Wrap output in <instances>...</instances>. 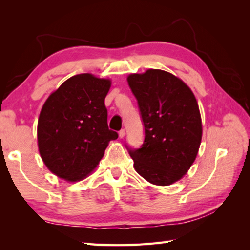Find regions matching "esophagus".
<instances>
[{"label": "esophagus", "instance_id": "obj_1", "mask_svg": "<svg viewBox=\"0 0 250 250\" xmlns=\"http://www.w3.org/2000/svg\"><path fill=\"white\" fill-rule=\"evenodd\" d=\"M119 137L120 139H122V137H125V129H121L120 131H119Z\"/></svg>", "mask_w": 250, "mask_h": 250}]
</instances>
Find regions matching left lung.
I'll return each instance as SVG.
<instances>
[{
    "mask_svg": "<svg viewBox=\"0 0 250 250\" xmlns=\"http://www.w3.org/2000/svg\"><path fill=\"white\" fill-rule=\"evenodd\" d=\"M128 83L145 130L140 148L125 144L135 171L153 185L177 182L192 166L201 144L202 122L194 94L182 79L162 70L131 74Z\"/></svg>",
    "mask_w": 250,
    "mask_h": 250,
    "instance_id": "8db88e82",
    "label": "left lung"
}]
</instances>
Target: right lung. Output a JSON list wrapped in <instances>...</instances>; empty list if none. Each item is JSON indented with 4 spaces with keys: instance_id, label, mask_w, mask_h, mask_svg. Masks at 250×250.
<instances>
[{
    "instance_id": "obj_1",
    "label": "right lung",
    "mask_w": 250,
    "mask_h": 250,
    "mask_svg": "<svg viewBox=\"0 0 250 250\" xmlns=\"http://www.w3.org/2000/svg\"><path fill=\"white\" fill-rule=\"evenodd\" d=\"M109 79L91 74L68 78L47 99L37 124L39 150L46 167L67 182L86 178L98 166L109 141L104 100Z\"/></svg>"
}]
</instances>
